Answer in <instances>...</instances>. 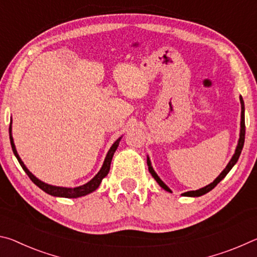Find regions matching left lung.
I'll return each mask as SVG.
<instances>
[{
	"instance_id": "1",
	"label": "left lung",
	"mask_w": 257,
	"mask_h": 257,
	"mask_svg": "<svg viewBox=\"0 0 257 257\" xmlns=\"http://www.w3.org/2000/svg\"><path fill=\"white\" fill-rule=\"evenodd\" d=\"M240 104H241V122H240V137H239V141H238V145H237V149H236V152H234V154L232 156V159L230 160V162L228 163L227 167H225L224 170L220 173V176L216 178V179L212 182V184L207 185L206 187H204V188H201L198 190H191V191H187V193H184L182 195L184 196H190V197H198V196H202V195L208 193V191L212 190L214 187L219 184V182L223 179V178L228 175V172L231 170L232 167L234 164L237 163V161L239 159V156H240V153H241V150L243 147V143H245V106H243V101H242V97L240 96ZM147 165H149V171L151 172V175L153 176L154 179L158 181V184L162 187L163 189H165L167 191H170L171 190L168 188V186L164 184V182L160 179V178L158 177V175L154 172L153 168L151 167V162L150 160H147Z\"/></svg>"
}]
</instances>
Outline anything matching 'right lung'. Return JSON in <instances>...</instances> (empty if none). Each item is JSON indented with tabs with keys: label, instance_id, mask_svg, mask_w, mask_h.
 <instances>
[{
	"label": "right lung",
	"instance_id": "1",
	"mask_svg": "<svg viewBox=\"0 0 257 257\" xmlns=\"http://www.w3.org/2000/svg\"><path fill=\"white\" fill-rule=\"evenodd\" d=\"M9 133H10V142H11L12 151H14L16 158L18 159L21 168L24 169V171L27 173L28 177L30 178V180H32L35 185L40 187L42 190H44L45 193L52 195V196L67 197V198H77V197H80V196H85V195L92 193V191H94L95 189L97 188L99 184H101L103 178L107 175L108 171H110V165H111L113 154H114L116 147L119 146V142H120V138H119L118 141H116L114 144L112 145L110 151L107 152V155H106L105 160H104V163L102 165L101 170H99V172L93 178L92 180H90L89 182H87V184H85V185H82V186L75 187V188H66V187H56V186L47 185V184H45V182L38 180L37 178L35 177L33 173L28 170L27 168H26V165L24 164L23 161H21V159L19 158L18 153H17V150H16V146H15V143H14V138H12V136H11V124H10V128H9Z\"/></svg>",
	"mask_w": 257,
	"mask_h": 257
}]
</instances>
